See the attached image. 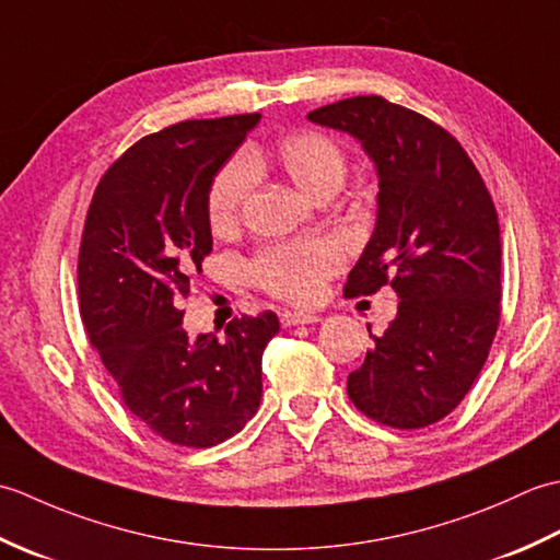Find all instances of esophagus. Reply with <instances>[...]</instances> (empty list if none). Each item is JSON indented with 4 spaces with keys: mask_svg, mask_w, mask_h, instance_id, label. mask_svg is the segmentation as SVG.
Returning a JSON list of instances; mask_svg holds the SVG:
<instances>
[{
    "mask_svg": "<svg viewBox=\"0 0 560 560\" xmlns=\"http://www.w3.org/2000/svg\"><path fill=\"white\" fill-rule=\"evenodd\" d=\"M319 323V317L313 313H281V325L283 327H295V325H313Z\"/></svg>",
    "mask_w": 560,
    "mask_h": 560,
    "instance_id": "obj_1",
    "label": "esophagus"
}]
</instances>
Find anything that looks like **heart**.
<instances>
[{
    "label": "heart",
    "instance_id": "b5f03b06",
    "mask_svg": "<svg viewBox=\"0 0 560 560\" xmlns=\"http://www.w3.org/2000/svg\"><path fill=\"white\" fill-rule=\"evenodd\" d=\"M273 159L293 185L311 199L335 195L349 168L347 153L337 141L313 129L283 137L273 147ZM253 187L255 171L245 159H233L223 165L211 180L207 195V217L213 233L223 235L235 229ZM339 265V245L325 235H311L259 249L249 261L247 273L259 289L277 299L311 303Z\"/></svg>",
    "mask_w": 560,
    "mask_h": 560
}]
</instances>
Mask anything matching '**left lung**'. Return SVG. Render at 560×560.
Segmentation results:
<instances>
[{
    "instance_id": "1",
    "label": "left lung",
    "mask_w": 560,
    "mask_h": 560,
    "mask_svg": "<svg viewBox=\"0 0 560 560\" xmlns=\"http://www.w3.org/2000/svg\"><path fill=\"white\" fill-rule=\"evenodd\" d=\"M307 120L361 141L377 173V219L349 295L389 283L397 317L347 380L351 401L401 431L457 407L489 359L501 319V229L477 165L443 127L380 96ZM371 331V329H368Z\"/></svg>"
}]
</instances>
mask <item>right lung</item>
Masks as SVG:
<instances>
[{"mask_svg":"<svg viewBox=\"0 0 560 560\" xmlns=\"http://www.w3.org/2000/svg\"><path fill=\"white\" fill-rule=\"evenodd\" d=\"M255 115L187 120L139 139L93 192L79 247V303L89 339L122 401L159 438L211 447L253 419L271 311L189 339V277L211 253L207 195Z\"/></svg>","mask_w":560,"mask_h":560,"instance_id":"1","label":"right lung"}]
</instances>
